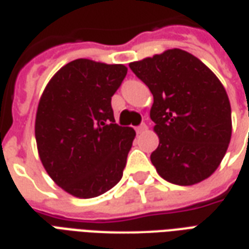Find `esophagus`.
Listing matches in <instances>:
<instances>
[{
	"mask_svg": "<svg viewBox=\"0 0 249 249\" xmlns=\"http://www.w3.org/2000/svg\"><path fill=\"white\" fill-rule=\"evenodd\" d=\"M135 130H137L138 134H142V132L147 131V126H146V124H144V123H142V124H141V126H138L137 128H135Z\"/></svg>",
	"mask_w": 249,
	"mask_h": 249,
	"instance_id": "34e87169",
	"label": "esophagus"
}]
</instances>
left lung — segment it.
Returning <instances> with one entry per match:
<instances>
[{"label":"left lung","mask_w":249,"mask_h":249,"mask_svg":"<svg viewBox=\"0 0 249 249\" xmlns=\"http://www.w3.org/2000/svg\"><path fill=\"white\" fill-rule=\"evenodd\" d=\"M150 89V117L159 146L151 154L167 182L192 186L210 178L231 141V105L219 78L199 58L180 49L131 62Z\"/></svg>","instance_id":"8db88e82"}]
</instances>
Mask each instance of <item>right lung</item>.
Returning <instances> with one entry per match:
<instances>
[{
	"instance_id": "add662e5",
	"label": "right lung",
	"mask_w": 249,
	"mask_h": 249,
	"mask_svg": "<svg viewBox=\"0 0 249 249\" xmlns=\"http://www.w3.org/2000/svg\"><path fill=\"white\" fill-rule=\"evenodd\" d=\"M126 74L124 65L79 58L61 67L41 95L36 115L39 159L72 196H99L122 179L135 131L115 123L111 97Z\"/></svg>"
}]
</instances>
